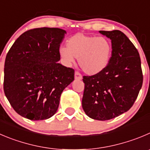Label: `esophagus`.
Wrapping results in <instances>:
<instances>
[{
	"mask_svg": "<svg viewBox=\"0 0 150 150\" xmlns=\"http://www.w3.org/2000/svg\"><path fill=\"white\" fill-rule=\"evenodd\" d=\"M82 79V76L78 71L75 72V79H78V80H81Z\"/></svg>",
	"mask_w": 150,
	"mask_h": 150,
	"instance_id": "34e87169",
	"label": "esophagus"
}]
</instances>
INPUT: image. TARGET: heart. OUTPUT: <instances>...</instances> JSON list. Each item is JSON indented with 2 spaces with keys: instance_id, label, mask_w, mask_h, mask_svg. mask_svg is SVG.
<instances>
[{
  "instance_id": "1",
  "label": "heart",
  "mask_w": 150,
  "mask_h": 150,
  "mask_svg": "<svg viewBox=\"0 0 150 150\" xmlns=\"http://www.w3.org/2000/svg\"><path fill=\"white\" fill-rule=\"evenodd\" d=\"M64 62L71 65L78 58L79 66L85 74L95 75L102 72L109 63L112 45L108 39L78 33L67 41V47L59 48Z\"/></svg>"
}]
</instances>
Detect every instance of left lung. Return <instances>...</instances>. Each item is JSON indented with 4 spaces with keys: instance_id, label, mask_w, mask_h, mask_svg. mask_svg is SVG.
<instances>
[{
    "instance_id": "left-lung-1",
    "label": "left lung",
    "mask_w": 150,
    "mask_h": 150,
    "mask_svg": "<svg viewBox=\"0 0 150 150\" xmlns=\"http://www.w3.org/2000/svg\"><path fill=\"white\" fill-rule=\"evenodd\" d=\"M111 40L112 54L108 66L97 74L84 76L82 105L88 117L110 120L129 110L143 83L138 50L121 31H99Z\"/></svg>"
}]
</instances>
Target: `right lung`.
Segmentation results:
<instances>
[{
	"label": "right lung",
	"instance_id": "obj_1",
	"mask_svg": "<svg viewBox=\"0 0 150 150\" xmlns=\"http://www.w3.org/2000/svg\"><path fill=\"white\" fill-rule=\"evenodd\" d=\"M65 34L58 28L28 30L7 53L4 93L21 116L33 121L51 118L57 110L63 90L74 80V70L58 62Z\"/></svg>",
	"mask_w": 150,
	"mask_h": 150
}]
</instances>
